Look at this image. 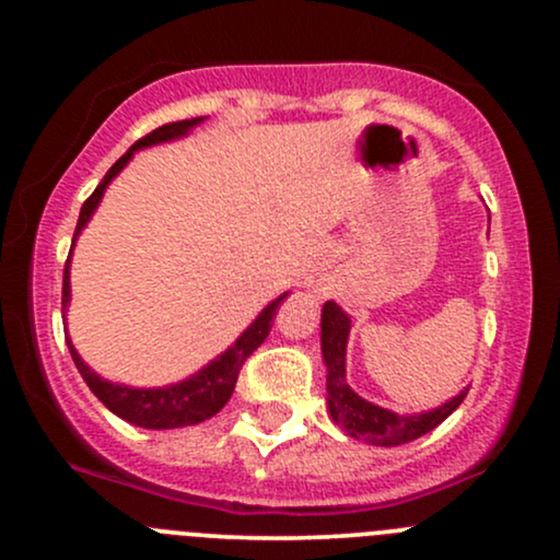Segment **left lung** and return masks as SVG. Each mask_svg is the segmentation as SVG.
<instances>
[{
    "mask_svg": "<svg viewBox=\"0 0 560 560\" xmlns=\"http://www.w3.org/2000/svg\"><path fill=\"white\" fill-rule=\"evenodd\" d=\"M352 318L337 302H326L320 311V352L326 365V402L331 421L345 429V434L369 442L376 447H397L413 442L440 427L442 421L464 402L466 392H458L447 402L423 413H395L382 405L369 402L347 384V339H350Z\"/></svg>",
    "mask_w": 560,
    "mask_h": 560,
    "instance_id": "left-lung-1",
    "label": "left lung"
}]
</instances>
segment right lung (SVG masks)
I'll return each instance as SVG.
<instances>
[{"label": "right lung", "instance_id": "1", "mask_svg": "<svg viewBox=\"0 0 560 560\" xmlns=\"http://www.w3.org/2000/svg\"><path fill=\"white\" fill-rule=\"evenodd\" d=\"M205 118H191V120H178V124H165L155 128L152 133H147L144 139H139L131 150L126 152L118 163L113 165L110 171L105 173L100 186L92 191V197L83 202L79 223H75V234H73V244H70V255H73L75 240L81 236V231L86 229V223L92 221L94 210L100 208L102 197H105V189L110 186V182L118 176L120 171L126 168L128 160L133 158V152L147 150V147L155 144H165V141H176L184 139L191 128H197ZM70 255L66 262V276H62V320H66V311L70 305ZM284 292L281 298H276L273 302H268L266 307L260 311V316L253 320V324L244 329L236 342L229 347L226 352L213 358L208 365L191 374L189 378H182V382L168 384V387H128V384H118L110 382V378L100 376L94 369H89L83 363V358L79 355L73 342L68 339V350L70 358H73L75 369L83 376V382L89 384V389L100 397L102 405L107 410H113L118 419H124L133 427H144V429H182V427H195L199 421L213 419L218 410L229 402L231 392L236 387V378H240V369L253 355L258 347L266 342L268 331L273 326V316L279 311L281 302L287 300Z\"/></svg>", "mask_w": 560, "mask_h": 560}]
</instances>
